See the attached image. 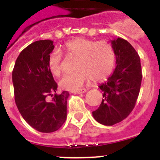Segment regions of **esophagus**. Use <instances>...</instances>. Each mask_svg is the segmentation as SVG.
I'll list each match as a JSON object with an SVG mask.
<instances>
[{"label": "esophagus", "instance_id": "esophagus-1", "mask_svg": "<svg viewBox=\"0 0 160 160\" xmlns=\"http://www.w3.org/2000/svg\"><path fill=\"white\" fill-rule=\"evenodd\" d=\"M87 89H78V90H73L74 94H82V93L87 92Z\"/></svg>", "mask_w": 160, "mask_h": 160}]
</instances>
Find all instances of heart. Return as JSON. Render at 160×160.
<instances>
[{"mask_svg": "<svg viewBox=\"0 0 160 160\" xmlns=\"http://www.w3.org/2000/svg\"><path fill=\"white\" fill-rule=\"evenodd\" d=\"M67 58H76V71L66 74L59 82L62 89L75 90L92 78L94 82H102L111 75L115 62V53L111 45L105 41L96 42L87 38H76L62 46ZM62 55L58 49L49 53L47 66L54 77L62 73Z\"/></svg>", "mask_w": 160, "mask_h": 160, "instance_id": "obj_1", "label": "heart"}]
</instances>
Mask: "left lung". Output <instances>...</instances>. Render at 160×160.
Returning a JSON list of instances; mask_svg holds the SVG:
<instances>
[{"label":"left lung","mask_w":160,"mask_h":160,"mask_svg":"<svg viewBox=\"0 0 160 160\" xmlns=\"http://www.w3.org/2000/svg\"><path fill=\"white\" fill-rule=\"evenodd\" d=\"M116 56V68L107 81L99 85L102 101L93 111L99 123L112 126L125 119L134 109L140 90L142 69L140 58L128 41L118 38L111 41Z\"/></svg>","instance_id":"1"}]
</instances>
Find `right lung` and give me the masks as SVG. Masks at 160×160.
Listing matches in <instances>:
<instances>
[{
    "label": "right lung",
    "mask_w": 160,
    "mask_h": 160,
    "mask_svg": "<svg viewBox=\"0 0 160 160\" xmlns=\"http://www.w3.org/2000/svg\"><path fill=\"white\" fill-rule=\"evenodd\" d=\"M53 41L32 42L21 52L12 70L15 102L25 122L37 131L50 133L63 125L67 117L69 93L56 94L55 82L47 66ZM51 96L49 101L47 97Z\"/></svg>",
    "instance_id": "add662e5"
}]
</instances>
